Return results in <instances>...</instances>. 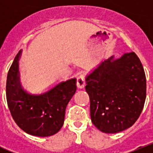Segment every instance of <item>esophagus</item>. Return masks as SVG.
I'll list each match as a JSON object with an SVG mask.
<instances>
[{
    "instance_id": "esophagus-1",
    "label": "esophagus",
    "mask_w": 153,
    "mask_h": 153,
    "mask_svg": "<svg viewBox=\"0 0 153 153\" xmlns=\"http://www.w3.org/2000/svg\"><path fill=\"white\" fill-rule=\"evenodd\" d=\"M85 86V79L83 76H79L76 81V86L78 89H83Z\"/></svg>"
}]
</instances>
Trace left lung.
I'll return each instance as SVG.
<instances>
[{"label":"left lung","instance_id":"obj_1","mask_svg":"<svg viewBox=\"0 0 153 153\" xmlns=\"http://www.w3.org/2000/svg\"><path fill=\"white\" fill-rule=\"evenodd\" d=\"M92 123L105 133L132 126L140 117L146 97V79L134 52L112 56L86 76Z\"/></svg>","mask_w":153,"mask_h":153}]
</instances>
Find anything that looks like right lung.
<instances>
[{
	"label": "right lung",
	"mask_w": 153,
	"mask_h": 153,
	"mask_svg": "<svg viewBox=\"0 0 153 153\" xmlns=\"http://www.w3.org/2000/svg\"><path fill=\"white\" fill-rule=\"evenodd\" d=\"M21 50L7 74L8 107L13 120L25 132L40 137L53 136L63 126L66 108L76 90V79L62 81L41 94H31L24 90L21 82Z\"/></svg>",
	"instance_id": "add662e5"
}]
</instances>
